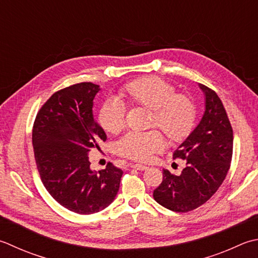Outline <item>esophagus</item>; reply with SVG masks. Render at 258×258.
<instances>
[{
	"instance_id": "34e87169",
	"label": "esophagus",
	"mask_w": 258,
	"mask_h": 258,
	"mask_svg": "<svg viewBox=\"0 0 258 258\" xmlns=\"http://www.w3.org/2000/svg\"><path fill=\"white\" fill-rule=\"evenodd\" d=\"M132 168H133V169H136V170H140V171H143V170H146V169H148V166H146V165H143V164H139V163H136V164H132Z\"/></svg>"
}]
</instances>
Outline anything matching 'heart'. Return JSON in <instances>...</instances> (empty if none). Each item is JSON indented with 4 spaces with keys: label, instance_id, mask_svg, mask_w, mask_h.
I'll return each instance as SVG.
<instances>
[{
    "label": "heart",
    "instance_id": "obj_1",
    "mask_svg": "<svg viewBox=\"0 0 258 258\" xmlns=\"http://www.w3.org/2000/svg\"><path fill=\"white\" fill-rule=\"evenodd\" d=\"M117 100H107L99 109L98 123L109 134H118L125 128V108L143 107L150 109L149 127L160 128L170 142H181L196 122V104L191 96L175 93L172 84L149 76L138 78L119 89ZM165 141L159 130L148 132H131L116 144L117 154L135 161H148L152 154L162 151Z\"/></svg>",
    "mask_w": 258,
    "mask_h": 258
}]
</instances>
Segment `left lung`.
<instances>
[{
	"instance_id": "8db88e82",
	"label": "left lung",
	"mask_w": 258,
	"mask_h": 258,
	"mask_svg": "<svg viewBox=\"0 0 258 258\" xmlns=\"http://www.w3.org/2000/svg\"><path fill=\"white\" fill-rule=\"evenodd\" d=\"M206 110L198 126L173 152L185 160L180 175L163 170V180L153 191L156 203L176 213H188L207 203L224 182L233 156V127L215 90L205 85Z\"/></svg>"
}]
</instances>
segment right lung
<instances>
[{"label": "right lung", "mask_w": 258, "mask_h": 258, "mask_svg": "<svg viewBox=\"0 0 258 258\" xmlns=\"http://www.w3.org/2000/svg\"><path fill=\"white\" fill-rule=\"evenodd\" d=\"M99 89L79 83L58 90L33 123L34 160L42 183L58 204L79 215L98 213L112 204L123 174L110 162L98 172L90 169L88 153L107 139L93 116Z\"/></svg>", "instance_id": "obj_1"}]
</instances>
